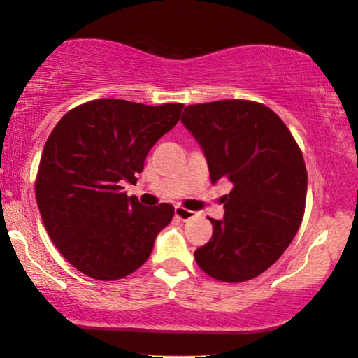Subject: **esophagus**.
<instances>
[{
  "label": "esophagus",
  "instance_id": "esophagus-1",
  "mask_svg": "<svg viewBox=\"0 0 358 358\" xmlns=\"http://www.w3.org/2000/svg\"><path fill=\"white\" fill-rule=\"evenodd\" d=\"M174 215H176V217H178L179 220H182V222H187V220H192L194 217H197V213L192 212V210H187V208H184V207H179V205L174 208Z\"/></svg>",
  "mask_w": 358,
  "mask_h": 358
}]
</instances>
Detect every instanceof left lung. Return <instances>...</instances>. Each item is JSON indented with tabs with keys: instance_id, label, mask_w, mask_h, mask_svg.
<instances>
[{
	"instance_id": "8db88e82",
	"label": "left lung",
	"mask_w": 358,
	"mask_h": 358,
	"mask_svg": "<svg viewBox=\"0 0 358 358\" xmlns=\"http://www.w3.org/2000/svg\"><path fill=\"white\" fill-rule=\"evenodd\" d=\"M202 146L210 179L231 182L224 217L194 252L220 282H246L266 272L290 246L305 213L308 174L290 130L272 109L243 99L194 104L180 117Z\"/></svg>"
}]
</instances>
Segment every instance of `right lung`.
I'll return each instance as SVG.
<instances>
[{
	"label": "right lung",
	"mask_w": 358,
	"mask_h": 358,
	"mask_svg": "<svg viewBox=\"0 0 358 358\" xmlns=\"http://www.w3.org/2000/svg\"><path fill=\"white\" fill-rule=\"evenodd\" d=\"M182 104L97 99L66 112L48 136L36 199L48 236L73 267L117 280L143 266L174 207L127 197L148 151L179 122Z\"/></svg>",
	"instance_id": "right-lung-1"
}]
</instances>
